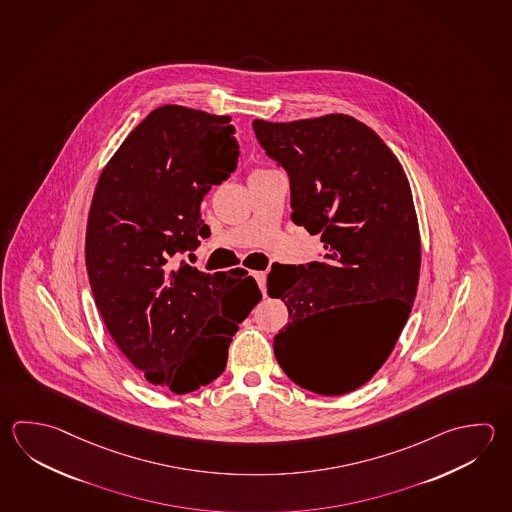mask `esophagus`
I'll return each instance as SVG.
<instances>
[{
  "instance_id": "esophagus-1",
  "label": "esophagus",
  "mask_w": 512,
  "mask_h": 512,
  "mask_svg": "<svg viewBox=\"0 0 512 512\" xmlns=\"http://www.w3.org/2000/svg\"><path fill=\"white\" fill-rule=\"evenodd\" d=\"M253 277L257 280V284H259L262 293H266V271H255Z\"/></svg>"
}]
</instances>
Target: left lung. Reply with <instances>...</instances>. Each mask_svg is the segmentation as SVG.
<instances>
[{
	"instance_id": "obj_1",
	"label": "left lung",
	"mask_w": 512,
	"mask_h": 512,
	"mask_svg": "<svg viewBox=\"0 0 512 512\" xmlns=\"http://www.w3.org/2000/svg\"><path fill=\"white\" fill-rule=\"evenodd\" d=\"M257 141L290 175L291 221L320 233L324 261L273 264L268 295L290 311L273 338L282 371L317 395L369 382L415 302L420 230L402 164L346 114L291 123L255 119ZM362 307L353 323L345 311Z\"/></svg>"
}]
</instances>
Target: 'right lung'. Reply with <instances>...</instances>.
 <instances>
[{"instance_id": "add662e5", "label": "right lung", "mask_w": 512, "mask_h": 512, "mask_svg": "<svg viewBox=\"0 0 512 512\" xmlns=\"http://www.w3.org/2000/svg\"><path fill=\"white\" fill-rule=\"evenodd\" d=\"M230 121L155 108L108 161L88 212L85 261L101 319L132 366L175 395L221 375L262 297L248 271L204 273L179 261L210 235L204 195L237 168Z\"/></svg>"}]
</instances>
